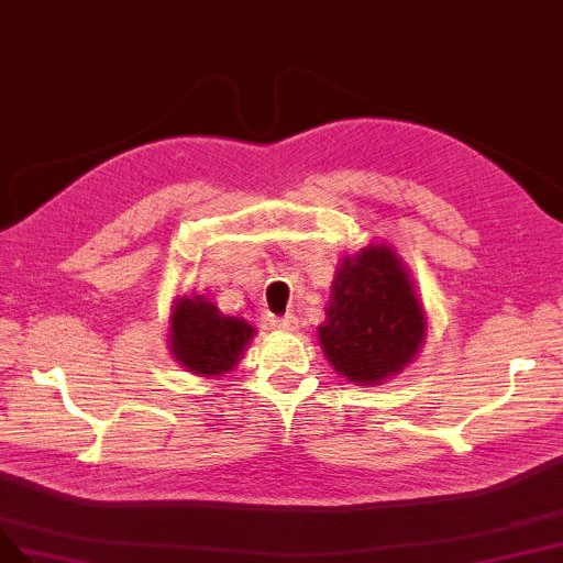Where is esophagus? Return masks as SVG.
Instances as JSON below:
<instances>
[{"label":"esophagus","mask_w":563,"mask_h":563,"mask_svg":"<svg viewBox=\"0 0 563 563\" xmlns=\"http://www.w3.org/2000/svg\"><path fill=\"white\" fill-rule=\"evenodd\" d=\"M271 327L278 331H297L299 320L295 316H283V318H271Z\"/></svg>","instance_id":"34e87169"}]
</instances>
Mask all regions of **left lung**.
I'll return each instance as SVG.
<instances>
[{"instance_id": "1", "label": "left lung", "mask_w": 563, "mask_h": 563, "mask_svg": "<svg viewBox=\"0 0 563 563\" xmlns=\"http://www.w3.org/2000/svg\"><path fill=\"white\" fill-rule=\"evenodd\" d=\"M320 331L324 357L350 383L380 385L418 355L422 303L399 255L385 243L341 262Z\"/></svg>"}]
</instances>
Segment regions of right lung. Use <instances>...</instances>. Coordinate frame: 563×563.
I'll list each match as a JSON object with an SVG mask.
<instances>
[{"instance_id": "obj_1", "label": "right lung", "mask_w": 563, "mask_h": 563, "mask_svg": "<svg viewBox=\"0 0 563 563\" xmlns=\"http://www.w3.org/2000/svg\"><path fill=\"white\" fill-rule=\"evenodd\" d=\"M169 350L187 371L203 378L232 371L255 327L243 318L222 316L220 308L201 295L178 297L172 308Z\"/></svg>"}]
</instances>
